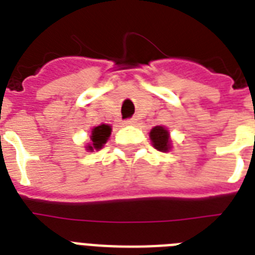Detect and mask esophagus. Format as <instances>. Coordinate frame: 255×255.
Returning <instances> with one entry per match:
<instances>
[{
	"label": "esophagus",
	"instance_id": "34e87169",
	"mask_svg": "<svg viewBox=\"0 0 255 255\" xmlns=\"http://www.w3.org/2000/svg\"><path fill=\"white\" fill-rule=\"evenodd\" d=\"M124 124H126V126H131V124H133V119H127L124 122Z\"/></svg>",
	"mask_w": 255,
	"mask_h": 255
}]
</instances>
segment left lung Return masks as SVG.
Wrapping results in <instances>:
<instances>
[{
	"label": "left lung",
	"mask_w": 255,
	"mask_h": 255,
	"mask_svg": "<svg viewBox=\"0 0 255 255\" xmlns=\"http://www.w3.org/2000/svg\"><path fill=\"white\" fill-rule=\"evenodd\" d=\"M149 139L152 141V145L160 152H168L170 149V139L169 132L167 128L161 126H156L149 132Z\"/></svg>",
	"instance_id": "1"
}]
</instances>
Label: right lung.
I'll list each match as a JSON object with an SVG mask.
<instances>
[{"instance_id":"1","label":"right lung","mask_w":255,"mask_h":255,"mask_svg":"<svg viewBox=\"0 0 255 255\" xmlns=\"http://www.w3.org/2000/svg\"><path fill=\"white\" fill-rule=\"evenodd\" d=\"M111 135V126L108 124H100L91 129L90 135V144H88L87 151H94V149H100L104 144L107 143L108 137Z\"/></svg>"}]
</instances>
